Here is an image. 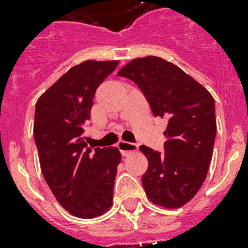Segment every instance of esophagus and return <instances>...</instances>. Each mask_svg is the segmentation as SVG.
<instances>
[{"label":"esophagus","mask_w":248,"mask_h":248,"mask_svg":"<svg viewBox=\"0 0 248 248\" xmlns=\"http://www.w3.org/2000/svg\"><path fill=\"white\" fill-rule=\"evenodd\" d=\"M118 149L121 151L122 155H128L132 152L138 151V145L134 143H128V141H124L122 140V141L118 143Z\"/></svg>","instance_id":"1"}]
</instances>
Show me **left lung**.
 Here are the masks:
<instances>
[{
    "label": "left lung",
    "mask_w": 248,
    "mask_h": 248,
    "mask_svg": "<svg viewBox=\"0 0 248 248\" xmlns=\"http://www.w3.org/2000/svg\"><path fill=\"white\" fill-rule=\"evenodd\" d=\"M118 76L139 86L153 114L167 120L165 152L141 145L148 170L141 177L153 203L179 208L203 184L216 135L215 101L203 86L157 56L131 60Z\"/></svg>",
    "instance_id": "left-lung-1"
}]
</instances>
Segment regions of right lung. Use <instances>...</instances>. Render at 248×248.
I'll return each mask as SVG.
<instances>
[{
	"instance_id": "obj_1",
	"label": "right lung",
	"mask_w": 248,
	"mask_h": 248,
	"mask_svg": "<svg viewBox=\"0 0 248 248\" xmlns=\"http://www.w3.org/2000/svg\"><path fill=\"white\" fill-rule=\"evenodd\" d=\"M117 65V60L75 65L36 104L33 134L45 180L56 201L81 219L103 215L113 203L120 151L87 148L82 135L95 91Z\"/></svg>"
}]
</instances>
